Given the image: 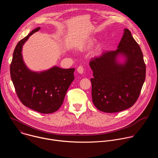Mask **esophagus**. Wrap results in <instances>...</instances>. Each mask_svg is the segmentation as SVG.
Returning <instances> with one entry per match:
<instances>
[{
  "label": "esophagus",
  "instance_id": "34e87169",
  "mask_svg": "<svg viewBox=\"0 0 158 158\" xmlns=\"http://www.w3.org/2000/svg\"><path fill=\"white\" fill-rule=\"evenodd\" d=\"M77 72H78L79 74H83V73H84V68H83V67L81 66V65L79 66V67H77Z\"/></svg>",
  "mask_w": 158,
  "mask_h": 158
}]
</instances>
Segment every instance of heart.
<instances>
[{
  "label": "heart",
  "mask_w": 158,
  "mask_h": 158,
  "mask_svg": "<svg viewBox=\"0 0 158 158\" xmlns=\"http://www.w3.org/2000/svg\"><path fill=\"white\" fill-rule=\"evenodd\" d=\"M93 43H94V40H89V42H88V46H91L93 44Z\"/></svg>",
  "instance_id": "obj_1"
}]
</instances>
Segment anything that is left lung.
Returning a JSON list of instances; mask_svg holds the SVG:
<instances>
[{
	"mask_svg": "<svg viewBox=\"0 0 158 158\" xmlns=\"http://www.w3.org/2000/svg\"><path fill=\"white\" fill-rule=\"evenodd\" d=\"M125 58L123 63L118 57ZM92 99L101 111L112 113L132 107L138 100L146 77L141 49L127 29H124L118 49L93 58Z\"/></svg>",
	"mask_w": 158,
	"mask_h": 158,
	"instance_id": "8db88e82",
	"label": "left lung"
}]
</instances>
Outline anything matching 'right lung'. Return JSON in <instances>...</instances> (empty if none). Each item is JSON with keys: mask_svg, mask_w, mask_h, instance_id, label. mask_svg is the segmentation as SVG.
I'll use <instances>...</instances> for the list:
<instances>
[{"mask_svg": "<svg viewBox=\"0 0 158 158\" xmlns=\"http://www.w3.org/2000/svg\"><path fill=\"white\" fill-rule=\"evenodd\" d=\"M37 27L17 44L10 67V77L17 95L25 106L42 114L57 111L62 106L67 89L74 79V68L57 66L42 72L27 68L22 55V46Z\"/></svg>", "mask_w": 158, "mask_h": 158, "instance_id": "add662e5", "label": "right lung"}]
</instances>
